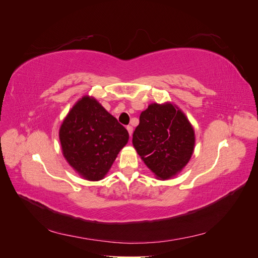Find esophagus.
Wrapping results in <instances>:
<instances>
[{
  "label": "esophagus",
  "mask_w": 258,
  "mask_h": 258,
  "mask_svg": "<svg viewBox=\"0 0 258 258\" xmlns=\"http://www.w3.org/2000/svg\"><path fill=\"white\" fill-rule=\"evenodd\" d=\"M127 130H128V132H129L130 137H131V136H132V132H134V128H132V126H127Z\"/></svg>",
  "instance_id": "1"
}]
</instances>
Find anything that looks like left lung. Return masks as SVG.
I'll return each instance as SVG.
<instances>
[{
    "instance_id": "obj_1",
    "label": "left lung",
    "mask_w": 258,
    "mask_h": 258,
    "mask_svg": "<svg viewBox=\"0 0 258 258\" xmlns=\"http://www.w3.org/2000/svg\"><path fill=\"white\" fill-rule=\"evenodd\" d=\"M132 143L156 177L181 172L195 147V131L185 114L171 103H152L140 115Z\"/></svg>"
}]
</instances>
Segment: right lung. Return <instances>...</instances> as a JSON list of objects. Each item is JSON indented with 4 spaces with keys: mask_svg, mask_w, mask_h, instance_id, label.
I'll return each instance as SVG.
<instances>
[{
    "mask_svg": "<svg viewBox=\"0 0 258 258\" xmlns=\"http://www.w3.org/2000/svg\"><path fill=\"white\" fill-rule=\"evenodd\" d=\"M64 158L88 181L102 179L129 134L96 99L83 97L71 108L59 130Z\"/></svg>",
    "mask_w": 258,
    "mask_h": 258,
    "instance_id": "right-lung-1",
    "label": "right lung"
}]
</instances>
